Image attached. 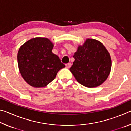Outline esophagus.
I'll list each match as a JSON object with an SVG mask.
<instances>
[{
	"instance_id": "esophagus-1",
	"label": "esophagus",
	"mask_w": 131,
	"mask_h": 131,
	"mask_svg": "<svg viewBox=\"0 0 131 131\" xmlns=\"http://www.w3.org/2000/svg\"><path fill=\"white\" fill-rule=\"evenodd\" d=\"M71 66V63H67L66 64V67L67 68H70Z\"/></svg>"
}]
</instances>
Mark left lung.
Here are the masks:
<instances>
[{
  "label": "left lung",
  "instance_id": "1",
  "mask_svg": "<svg viewBox=\"0 0 131 131\" xmlns=\"http://www.w3.org/2000/svg\"><path fill=\"white\" fill-rule=\"evenodd\" d=\"M70 68L77 82L88 88L96 87L107 79L112 61L106 47L95 39H87L79 46Z\"/></svg>",
  "mask_w": 131,
  "mask_h": 131
}]
</instances>
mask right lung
<instances>
[{
    "label": "right lung",
    "mask_w": 131,
    "mask_h": 131,
    "mask_svg": "<svg viewBox=\"0 0 131 131\" xmlns=\"http://www.w3.org/2000/svg\"><path fill=\"white\" fill-rule=\"evenodd\" d=\"M54 44L49 39L35 37L19 48L18 65L22 77L34 87H44L54 80L58 71L65 65L53 54Z\"/></svg>",
    "instance_id": "add662e5"
}]
</instances>
